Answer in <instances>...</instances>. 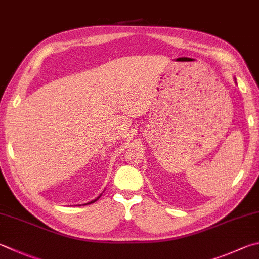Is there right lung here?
<instances>
[{"mask_svg":"<svg viewBox=\"0 0 259 259\" xmlns=\"http://www.w3.org/2000/svg\"><path fill=\"white\" fill-rule=\"evenodd\" d=\"M98 198H100V197H98ZM98 198H96V199H95V200H93V201H91V203H88V204H92V203H94V201H96V200H97V199H98Z\"/></svg>","mask_w":259,"mask_h":259,"instance_id":"obj_1","label":"right lung"}]
</instances>
